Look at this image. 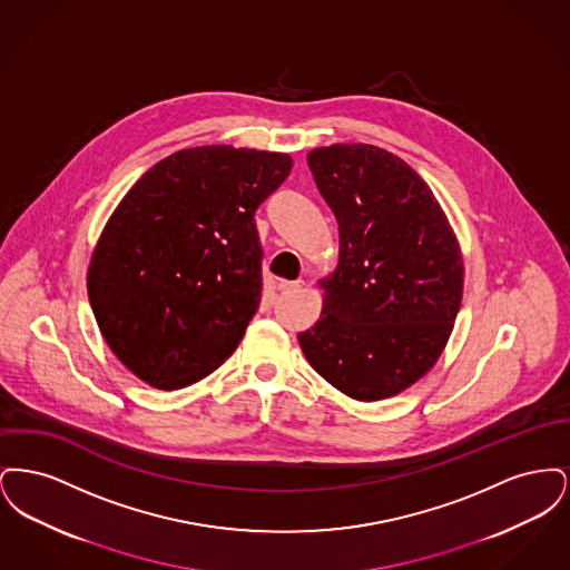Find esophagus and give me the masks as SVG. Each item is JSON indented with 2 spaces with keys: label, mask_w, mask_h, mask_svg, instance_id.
I'll return each mask as SVG.
<instances>
[{
  "label": "esophagus",
  "mask_w": 570,
  "mask_h": 570,
  "mask_svg": "<svg viewBox=\"0 0 570 570\" xmlns=\"http://www.w3.org/2000/svg\"><path fill=\"white\" fill-rule=\"evenodd\" d=\"M303 286V279H279L277 282V291L279 293H291V291H298Z\"/></svg>",
  "instance_id": "esophagus-1"
}]
</instances>
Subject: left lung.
Wrapping results in <instances>:
<instances>
[{"label": "left lung", "mask_w": 570, "mask_h": 570, "mask_svg": "<svg viewBox=\"0 0 570 570\" xmlns=\"http://www.w3.org/2000/svg\"><path fill=\"white\" fill-rule=\"evenodd\" d=\"M340 228L316 325L298 333L309 365L358 402L402 393L430 372L455 325L460 244L434 191L395 154L331 145L307 154Z\"/></svg>", "instance_id": "left-lung-1"}]
</instances>
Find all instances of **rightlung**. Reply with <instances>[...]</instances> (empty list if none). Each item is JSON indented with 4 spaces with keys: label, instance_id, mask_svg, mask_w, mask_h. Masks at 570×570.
<instances>
[{
    "label": "right lung",
    "instance_id": "obj_1",
    "mask_svg": "<svg viewBox=\"0 0 570 570\" xmlns=\"http://www.w3.org/2000/svg\"><path fill=\"white\" fill-rule=\"evenodd\" d=\"M291 168L286 154L207 145L164 158L124 196L96 245L87 295L135 376L175 391L235 353L263 291L254 214Z\"/></svg>",
    "mask_w": 570,
    "mask_h": 570
}]
</instances>
